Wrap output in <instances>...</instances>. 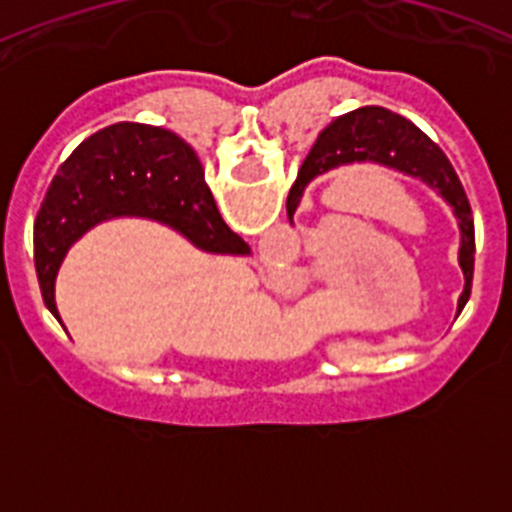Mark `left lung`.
<instances>
[{
	"label": "left lung",
	"instance_id": "left-lung-1",
	"mask_svg": "<svg viewBox=\"0 0 512 512\" xmlns=\"http://www.w3.org/2000/svg\"><path fill=\"white\" fill-rule=\"evenodd\" d=\"M348 164H377L384 169L400 171L402 176H410V179H420L423 184L436 189L438 197L454 210L461 238L459 266L464 271V289L459 295L461 310L472 292L474 220L467 192L461 187L449 158L443 156L441 148L410 120L387 107L366 104V107L336 117L320 130L297 171V182L292 184L287 205L297 210L310 182Z\"/></svg>",
	"mask_w": 512,
	"mask_h": 512
}]
</instances>
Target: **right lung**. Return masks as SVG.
Instances as JSON below:
<instances>
[{
  "label": "right lung",
  "mask_w": 512,
  "mask_h": 512,
  "mask_svg": "<svg viewBox=\"0 0 512 512\" xmlns=\"http://www.w3.org/2000/svg\"><path fill=\"white\" fill-rule=\"evenodd\" d=\"M115 217L169 225L202 251H251L217 212L187 140L146 122H115L81 140L58 166L35 217V271L58 323L56 277L66 253L87 230Z\"/></svg>",
  "instance_id": "obj_1"
}]
</instances>
